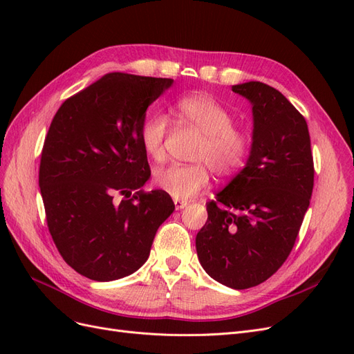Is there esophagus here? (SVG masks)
<instances>
[{
	"mask_svg": "<svg viewBox=\"0 0 354 354\" xmlns=\"http://www.w3.org/2000/svg\"><path fill=\"white\" fill-rule=\"evenodd\" d=\"M174 205H176L177 209H183V208L187 207V202H186V201H178V199H176V201H174Z\"/></svg>",
	"mask_w": 354,
	"mask_h": 354,
	"instance_id": "obj_1",
	"label": "esophagus"
}]
</instances>
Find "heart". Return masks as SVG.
<instances>
[{
  "mask_svg": "<svg viewBox=\"0 0 354 354\" xmlns=\"http://www.w3.org/2000/svg\"><path fill=\"white\" fill-rule=\"evenodd\" d=\"M176 112L203 134L194 153L196 164L160 168L153 181L171 198L187 201L208 186L209 169L221 178L236 174L250 156L252 138L248 131L234 127L233 113L208 94L186 95L177 102ZM168 130V120L162 113L147 115L138 130L145 153L158 162L165 158Z\"/></svg>",
  "mask_w": 354,
  "mask_h": 354,
  "instance_id": "1",
  "label": "heart"
}]
</instances>
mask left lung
Listing matches in <instances>:
<instances>
[{"label":"left lung","instance_id":"obj_1","mask_svg":"<svg viewBox=\"0 0 354 354\" xmlns=\"http://www.w3.org/2000/svg\"><path fill=\"white\" fill-rule=\"evenodd\" d=\"M232 91L252 104V146L245 168L207 202L196 252L214 281L246 289L269 279L292 251L315 167L304 116L281 91L259 81Z\"/></svg>","mask_w":354,"mask_h":354}]
</instances>
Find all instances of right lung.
<instances>
[{"instance_id": "add662e5", "label": "right lung", "mask_w": 354, "mask_h": 354, "mask_svg": "<svg viewBox=\"0 0 354 354\" xmlns=\"http://www.w3.org/2000/svg\"><path fill=\"white\" fill-rule=\"evenodd\" d=\"M171 84L108 73L63 102L50 124L39 164L47 226L63 260L91 281L140 269L174 211L165 192L142 189L151 168L138 138L147 108Z\"/></svg>"}]
</instances>
